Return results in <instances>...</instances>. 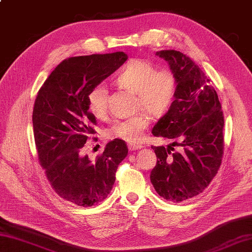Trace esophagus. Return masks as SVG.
I'll return each instance as SVG.
<instances>
[{"label":"esophagus","mask_w":252,"mask_h":252,"mask_svg":"<svg viewBox=\"0 0 252 252\" xmlns=\"http://www.w3.org/2000/svg\"><path fill=\"white\" fill-rule=\"evenodd\" d=\"M129 149L130 151L132 152V151H137V149H141V148H143V146L142 145H138V144H129Z\"/></svg>","instance_id":"34e87169"}]
</instances>
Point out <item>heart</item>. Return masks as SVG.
Masks as SVG:
<instances>
[{"label":"heart","mask_w":252,"mask_h":252,"mask_svg":"<svg viewBox=\"0 0 252 252\" xmlns=\"http://www.w3.org/2000/svg\"><path fill=\"white\" fill-rule=\"evenodd\" d=\"M117 81L122 87L136 92L137 108H144L154 116L164 114L173 103L176 93V78L170 69L156 70L151 63L141 60L127 63L118 73ZM88 106L94 116H105L108 108V88L105 83H98L90 91ZM149 122V115L141 111L132 117L115 120L107 130V135L136 143L141 141Z\"/></svg>","instance_id":"1"}]
</instances>
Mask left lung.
Returning a JSON list of instances; mask_svg holds the SVG:
<instances>
[{
  "mask_svg": "<svg viewBox=\"0 0 252 252\" xmlns=\"http://www.w3.org/2000/svg\"><path fill=\"white\" fill-rule=\"evenodd\" d=\"M156 55L168 62L176 78L173 103L153 127L155 136L174 141L152 146L157 163L151 182L159 196L180 202L199 195L218 173L223 156L224 117L210 80L189 56L175 50ZM180 146L174 152L172 146Z\"/></svg>",
  "mask_w": 252,
  "mask_h": 252,
  "instance_id": "obj_1",
  "label": "left lung"
}]
</instances>
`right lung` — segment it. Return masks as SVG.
I'll use <instances>...</instances> for the list:
<instances>
[{"instance_id":"right-lung-1","label":"right lung","mask_w":252,"mask_h":252,"mask_svg":"<svg viewBox=\"0 0 252 252\" xmlns=\"http://www.w3.org/2000/svg\"><path fill=\"white\" fill-rule=\"evenodd\" d=\"M126 60L123 52L70 57L52 71L36 95L32 123L41 165L57 195L80 207L106 199L118 165L127 156L126 144L119 138L95 160L83 154L84 144L96 133L90 91Z\"/></svg>"}]
</instances>
